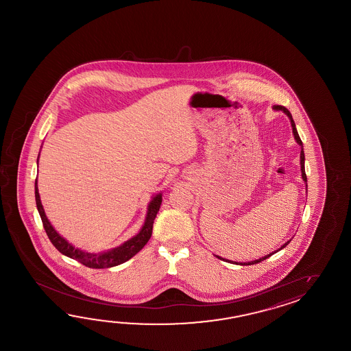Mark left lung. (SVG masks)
Returning <instances> with one entry per match:
<instances>
[{"mask_svg": "<svg viewBox=\"0 0 351 351\" xmlns=\"http://www.w3.org/2000/svg\"><path fill=\"white\" fill-rule=\"evenodd\" d=\"M274 109L275 110H281V112H284L289 118H290V120H291V127H292V133H293V135H295V139H296V142H298V144H300L301 145V154H300V165H301V173H302V179L305 180V182H307V178H306V173H305V153H304V148H302V142H301V139H300V136H298V129H296V125H295V121H293V119H292V115L291 112H289L285 106H281V105H275L274 106ZM306 186H307V183H306ZM291 241V239H290ZM290 241H287L285 245H282L281 246V248H278L277 251H275V252H272V254H267V256H265V257H262V258H258V260H254V261L251 262H241V265L242 266H248V265H254V263H258V262L263 261V260H266V258H269V256H272L274 254H276V252H278L280 250H282V248H285V247L287 246L289 243H290ZM216 257H218L219 260H224V258H222V257H219V256H216ZM226 261H228V260H226ZM231 262V261H228ZM232 263H239V262H233L232 261Z\"/></svg>", "mask_w": 351, "mask_h": 351, "instance_id": "1", "label": "left lung"}]
</instances>
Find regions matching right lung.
Segmentation results:
<instances>
[{
    "mask_svg": "<svg viewBox=\"0 0 351 351\" xmlns=\"http://www.w3.org/2000/svg\"><path fill=\"white\" fill-rule=\"evenodd\" d=\"M35 198H36V207H38V213H40L41 221L44 224L46 234L51 241L53 246L56 247V250L61 254L80 262V263L85 265L86 267H90V269L114 267V266H118V265H121L128 260H130L133 256L138 254L143 247L147 245V242L149 241L152 231H153L154 219H156L158 210H159L160 204H162V193L156 194L148 204V212H147V217H145V222L143 224L142 230L139 231L136 236L129 239L127 242H124L119 247H115V248L109 250V251L100 252V254H90V252H85V251H82L79 248H75L71 243H69L66 239L61 237L59 233L55 231V228L49 222V219H47L45 215V210L43 208V204L40 201L38 179L35 180Z\"/></svg>",
    "mask_w": 351,
    "mask_h": 351,
    "instance_id": "right-lung-1",
    "label": "right lung"
}]
</instances>
